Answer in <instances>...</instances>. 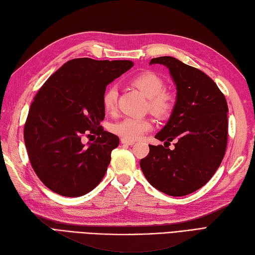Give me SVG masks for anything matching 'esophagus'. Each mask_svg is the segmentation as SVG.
<instances>
[{
  "instance_id": "esophagus-1",
  "label": "esophagus",
  "mask_w": 255,
  "mask_h": 255,
  "mask_svg": "<svg viewBox=\"0 0 255 255\" xmlns=\"http://www.w3.org/2000/svg\"><path fill=\"white\" fill-rule=\"evenodd\" d=\"M121 143L123 145H133L135 142L134 140H129V139H126V138H121Z\"/></svg>"
}]
</instances>
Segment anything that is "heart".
I'll return each mask as SVG.
<instances>
[{"label": "heart", "mask_w": 255, "mask_h": 255, "mask_svg": "<svg viewBox=\"0 0 255 255\" xmlns=\"http://www.w3.org/2000/svg\"><path fill=\"white\" fill-rule=\"evenodd\" d=\"M133 86L142 92L148 98V109L157 117H167L172 112L175 105V97L165 90V83L151 72H144L135 76L131 81ZM118 88L110 86L103 96V106L107 112H113L117 108ZM152 128V123L147 118H126L112 126V131L122 138L134 140L142 136Z\"/></svg>", "instance_id": "heart-1"}]
</instances>
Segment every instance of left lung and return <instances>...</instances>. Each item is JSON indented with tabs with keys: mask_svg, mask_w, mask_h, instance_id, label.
<instances>
[{
	"mask_svg": "<svg viewBox=\"0 0 255 255\" xmlns=\"http://www.w3.org/2000/svg\"><path fill=\"white\" fill-rule=\"evenodd\" d=\"M149 64L167 66L177 87L171 116L155 137L177 143L172 150L149 145L140 169L162 193L188 195L205 185L222 163L228 136L227 101L211 77L172 56L151 59Z\"/></svg>",
	"mask_w": 255,
	"mask_h": 255,
	"instance_id": "8db88e82",
	"label": "left lung"
}]
</instances>
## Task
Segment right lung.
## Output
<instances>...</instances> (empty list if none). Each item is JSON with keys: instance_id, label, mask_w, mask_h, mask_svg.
<instances>
[{"instance_id": "1", "label": "right lung", "mask_w": 255, "mask_h": 255, "mask_svg": "<svg viewBox=\"0 0 255 255\" xmlns=\"http://www.w3.org/2000/svg\"><path fill=\"white\" fill-rule=\"evenodd\" d=\"M133 66L128 60L74 59L62 65L38 90L25 123L24 139L41 182L62 196L94 190L107 172L119 137L104 131L107 85ZM99 135L85 146V134Z\"/></svg>"}]
</instances>
